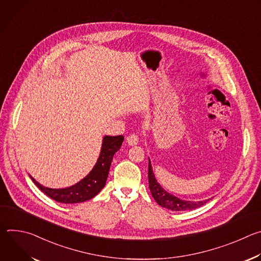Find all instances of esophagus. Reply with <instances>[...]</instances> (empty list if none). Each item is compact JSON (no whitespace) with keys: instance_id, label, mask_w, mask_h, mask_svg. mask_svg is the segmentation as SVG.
<instances>
[{"instance_id":"1","label":"esophagus","mask_w":261,"mask_h":261,"mask_svg":"<svg viewBox=\"0 0 261 261\" xmlns=\"http://www.w3.org/2000/svg\"><path fill=\"white\" fill-rule=\"evenodd\" d=\"M139 142V138L135 134H131L127 137V143L128 145H136Z\"/></svg>"}]
</instances>
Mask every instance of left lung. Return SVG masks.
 I'll use <instances>...</instances> for the list:
<instances>
[{
    "instance_id": "8db88e82",
    "label": "left lung",
    "mask_w": 261,
    "mask_h": 261,
    "mask_svg": "<svg viewBox=\"0 0 261 261\" xmlns=\"http://www.w3.org/2000/svg\"><path fill=\"white\" fill-rule=\"evenodd\" d=\"M148 188L152 193V196L156 200V202L173 212H184V211H191L194 208H197L204 203H206L210 199H206L204 201H190V200H182L170 193H168L165 189L162 188V186L158 182V180L155 177V173L153 171L152 163L150 158H148Z\"/></svg>"
}]
</instances>
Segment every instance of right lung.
I'll use <instances>...</instances> for the list:
<instances>
[{"label":"right lung","mask_w":261,"mask_h":261,"mask_svg":"<svg viewBox=\"0 0 261 261\" xmlns=\"http://www.w3.org/2000/svg\"><path fill=\"white\" fill-rule=\"evenodd\" d=\"M124 141L123 135H105L102 139L101 151L93 169L75 185L62 189L47 188L30 175L34 184L44 194L61 203H80L95 197L105 186L114 155L120 150Z\"/></svg>","instance_id":"add662e5"}]
</instances>
